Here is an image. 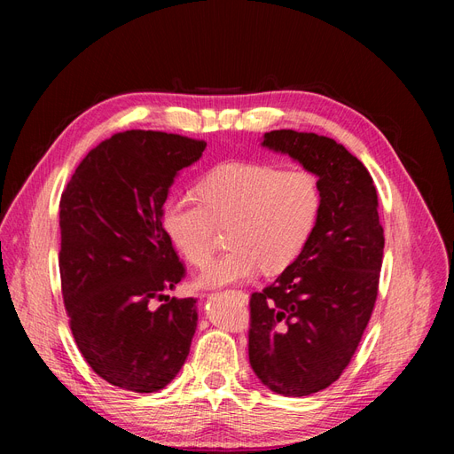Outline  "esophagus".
Segmentation results:
<instances>
[{"mask_svg":"<svg viewBox=\"0 0 454 454\" xmlns=\"http://www.w3.org/2000/svg\"><path fill=\"white\" fill-rule=\"evenodd\" d=\"M231 294H235V295H237L239 299H242V301H244L246 297H248V295H246V294H244V292H240V290H232Z\"/></svg>","mask_w":454,"mask_h":454,"instance_id":"esophagus-1","label":"esophagus"}]
</instances>
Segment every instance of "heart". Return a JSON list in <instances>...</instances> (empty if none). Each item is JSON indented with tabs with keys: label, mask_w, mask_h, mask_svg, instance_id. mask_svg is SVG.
<instances>
[{
	"label": "heart",
	"mask_w": 454,
	"mask_h": 454,
	"mask_svg": "<svg viewBox=\"0 0 454 454\" xmlns=\"http://www.w3.org/2000/svg\"><path fill=\"white\" fill-rule=\"evenodd\" d=\"M197 195L200 203L191 197L168 199L162 229L191 265L204 267L215 251V228L230 225L231 250L206 267L200 286L242 282L261 269L278 274L292 267L322 210L320 184L310 172L261 160L217 164L202 176Z\"/></svg>",
	"instance_id": "obj_1"
}]
</instances>
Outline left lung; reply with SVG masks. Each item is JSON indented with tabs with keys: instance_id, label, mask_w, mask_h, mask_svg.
Masks as SVG:
<instances>
[{
	"instance_id": "left-lung-1",
	"label": "left lung",
	"mask_w": 454,
	"mask_h": 454,
	"mask_svg": "<svg viewBox=\"0 0 454 454\" xmlns=\"http://www.w3.org/2000/svg\"><path fill=\"white\" fill-rule=\"evenodd\" d=\"M263 145L318 176L322 210L305 252L250 295V365L282 395H310L350 364L379 294L384 231L373 177L325 136L272 130Z\"/></svg>"
}]
</instances>
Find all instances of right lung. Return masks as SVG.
<instances>
[{
  "label": "right lung",
  "mask_w": 454,
  "mask_h": 454,
  "mask_svg": "<svg viewBox=\"0 0 454 454\" xmlns=\"http://www.w3.org/2000/svg\"><path fill=\"white\" fill-rule=\"evenodd\" d=\"M204 147L180 134L117 132L89 151L60 197L59 267L72 333L94 373L122 390L157 392L187 360L197 299L167 295L185 267L160 217L177 170Z\"/></svg>",
  "instance_id": "obj_1"
}]
</instances>
